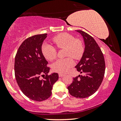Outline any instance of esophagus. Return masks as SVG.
Instances as JSON below:
<instances>
[{
	"instance_id": "esophagus-1",
	"label": "esophagus",
	"mask_w": 121,
	"mask_h": 121,
	"mask_svg": "<svg viewBox=\"0 0 121 121\" xmlns=\"http://www.w3.org/2000/svg\"><path fill=\"white\" fill-rule=\"evenodd\" d=\"M58 75H59V77H64V75H65V74H62V73H59Z\"/></svg>"
}]
</instances>
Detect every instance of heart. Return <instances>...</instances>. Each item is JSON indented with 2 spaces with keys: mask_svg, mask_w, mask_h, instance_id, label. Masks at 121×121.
<instances>
[{
  "mask_svg": "<svg viewBox=\"0 0 121 121\" xmlns=\"http://www.w3.org/2000/svg\"><path fill=\"white\" fill-rule=\"evenodd\" d=\"M52 41L58 48H65V56L69 57L60 59L53 63L52 65L53 70L58 73H65L73 67L74 59L78 60L82 57L84 52V46L82 41L68 33H61L53 37ZM42 52L44 57L49 61L53 60L57 57L56 48L52 44L45 43L42 46Z\"/></svg>",
  "mask_w": 121,
  "mask_h": 121,
  "instance_id": "obj_1",
  "label": "heart"
}]
</instances>
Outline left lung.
Listing matches in <instances>:
<instances>
[{"mask_svg":"<svg viewBox=\"0 0 121 121\" xmlns=\"http://www.w3.org/2000/svg\"><path fill=\"white\" fill-rule=\"evenodd\" d=\"M77 31L83 37L85 46L82 59L75 68L85 75L73 78L68 89L73 96L83 99L98 90L105 75V62L104 54L94 38L82 30Z\"/></svg>","mask_w":121,"mask_h":121,"instance_id":"obj_1","label":"left lung"}]
</instances>
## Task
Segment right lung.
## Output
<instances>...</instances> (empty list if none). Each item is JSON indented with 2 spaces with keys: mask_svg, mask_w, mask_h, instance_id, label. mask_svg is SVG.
Here are the masks:
<instances>
[{
  "mask_svg": "<svg viewBox=\"0 0 121 121\" xmlns=\"http://www.w3.org/2000/svg\"><path fill=\"white\" fill-rule=\"evenodd\" d=\"M47 35H36L26 39L15 58V76L20 89L27 97L37 101L51 96L53 85L58 79L56 73L48 75V63L42 52L41 47ZM42 76L45 77L41 80Z\"/></svg>",
  "mask_w": 121,
  "mask_h": 121,
  "instance_id": "add662e5",
  "label": "right lung"
}]
</instances>
